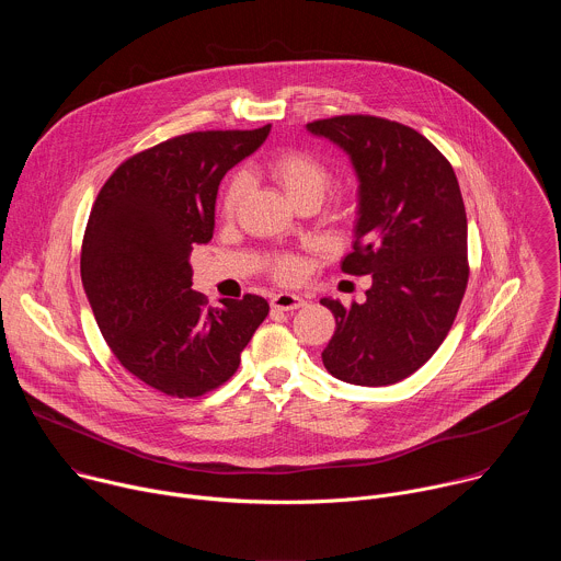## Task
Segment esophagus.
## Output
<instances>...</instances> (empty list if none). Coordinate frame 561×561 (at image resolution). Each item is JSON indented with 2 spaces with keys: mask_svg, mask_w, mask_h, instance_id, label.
Here are the masks:
<instances>
[{
  "mask_svg": "<svg viewBox=\"0 0 561 561\" xmlns=\"http://www.w3.org/2000/svg\"><path fill=\"white\" fill-rule=\"evenodd\" d=\"M306 301L304 297L299 295H293V293H277L271 297V306L277 308V310H297L301 308Z\"/></svg>",
  "mask_w": 561,
  "mask_h": 561,
  "instance_id": "34e87169",
  "label": "esophagus"
}]
</instances>
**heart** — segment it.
Instances as JSON below:
<instances>
[{
    "label": "heart",
    "mask_w": 561,
    "mask_h": 561,
    "mask_svg": "<svg viewBox=\"0 0 561 561\" xmlns=\"http://www.w3.org/2000/svg\"><path fill=\"white\" fill-rule=\"evenodd\" d=\"M266 175L286 193V197L299 206L304 202H319L329 186V171L308 150L290 148L282 150L268 159ZM247 180L242 175H234L228 180L224 195H221V215L226 219L234 217L239 204L247 195ZM271 271L282 282H297L304 275V262L293 255H279L271 262Z\"/></svg>",
    "instance_id": "heart-1"
}]
</instances>
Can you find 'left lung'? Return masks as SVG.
Listing matches in <instances>:
<instances>
[{
    "label": "left lung",
    "mask_w": 561,
    "mask_h": 561,
    "mask_svg": "<svg viewBox=\"0 0 561 561\" xmlns=\"http://www.w3.org/2000/svg\"><path fill=\"white\" fill-rule=\"evenodd\" d=\"M351 157L359 180L348 275H370L364 304H322L335 335L327 370L357 386H390L422 368L446 340L468 284V226L448 159L415 128L373 115L306 124Z\"/></svg>",
    "instance_id": "1"
}]
</instances>
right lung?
Wrapping results in <instances>:
<instances>
[{
    "instance_id": "obj_1",
    "label": "right lung",
    "mask_w": 561,
    "mask_h": 561,
    "mask_svg": "<svg viewBox=\"0 0 561 561\" xmlns=\"http://www.w3.org/2000/svg\"><path fill=\"white\" fill-rule=\"evenodd\" d=\"M255 130H197L146 148L102 186L82 242V284L119 364L171 397L228 381L268 314L260 295L208 306L193 290L195 244L215 228L221 178L255 152Z\"/></svg>"
}]
</instances>
